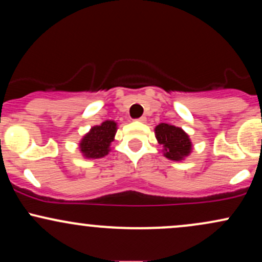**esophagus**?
<instances>
[{
  "label": "esophagus",
  "mask_w": 262,
  "mask_h": 262,
  "mask_svg": "<svg viewBox=\"0 0 262 262\" xmlns=\"http://www.w3.org/2000/svg\"><path fill=\"white\" fill-rule=\"evenodd\" d=\"M137 121H138V122H141V123H144V122H146V118H145V117H140V118H138Z\"/></svg>",
  "instance_id": "1"
}]
</instances>
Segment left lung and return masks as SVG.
Wrapping results in <instances>:
<instances>
[{
  "instance_id": "8db88e82",
  "label": "left lung",
  "mask_w": 262,
  "mask_h": 262,
  "mask_svg": "<svg viewBox=\"0 0 262 262\" xmlns=\"http://www.w3.org/2000/svg\"><path fill=\"white\" fill-rule=\"evenodd\" d=\"M155 135L159 144L164 146V155L170 160L181 161L191 152L192 143L181 128L160 123L156 125Z\"/></svg>"
}]
</instances>
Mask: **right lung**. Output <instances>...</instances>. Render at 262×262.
Wrapping results in <instances>:
<instances>
[{"instance_id": "right-lung-1", "label": "right lung", "mask_w": 262, "mask_h": 262, "mask_svg": "<svg viewBox=\"0 0 262 262\" xmlns=\"http://www.w3.org/2000/svg\"><path fill=\"white\" fill-rule=\"evenodd\" d=\"M117 132V123L106 121L101 125L92 127L82 140L80 141V150L85 158L100 159L110 152V145L114 140Z\"/></svg>"}]
</instances>
